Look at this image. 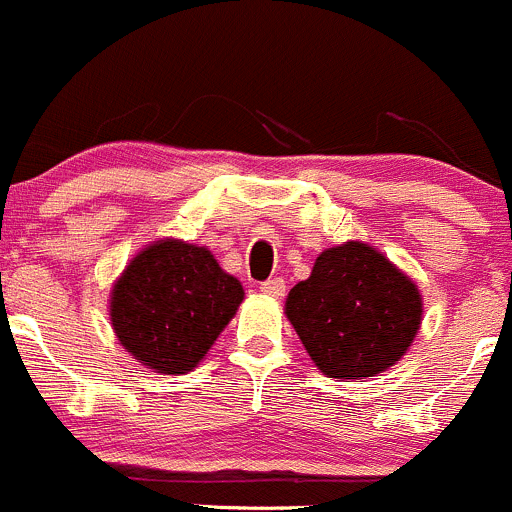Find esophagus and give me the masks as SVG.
Returning a JSON list of instances; mask_svg holds the SVG:
<instances>
[{
	"label": "esophagus",
	"mask_w": 512,
	"mask_h": 512,
	"mask_svg": "<svg viewBox=\"0 0 512 512\" xmlns=\"http://www.w3.org/2000/svg\"><path fill=\"white\" fill-rule=\"evenodd\" d=\"M261 293L271 295V298H283L286 295V281L283 278H268L261 283Z\"/></svg>",
	"instance_id": "esophagus-1"
}]
</instances>
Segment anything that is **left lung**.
I'll list each match as a JSON object with an SVG mask.
<instances>
[{
  "label": "left lung",
  "mask_w": 512,
  "mask_h": 512,
  "mask_svg": "<svg viewBox=\"0 0 512 512\" xmlns=\"http://www.w3.org/2000/svg\"><path fill=\"white\" fill-rule=\"evenodd\" d=\"M419 288L370 244L345 241L291 288L286 315L320 372L365 379L402 360L421 328Z\"/></svg>",
  "instance_id": "1"
}]
</instances>
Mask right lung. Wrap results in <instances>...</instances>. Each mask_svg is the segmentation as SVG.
<instances>
[{
  "label": "right lung",
  "mask_w": 512,
  "mask_h": 512,
  "mask_svg": "<svg viewBox=\"0 0 512 512\" xmlns=\"http://www.w3.org/2000/svg\"><path fill=\"white\" fill-rule=\"evenodd\" d=\"M244 300L212 251L162 239L145 246L110 291V323L142 365L184 374L199 365Z\"/></svg>",
  "instance_id": "right-lung-1"
}]
</instances>
